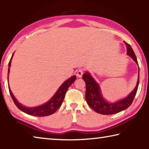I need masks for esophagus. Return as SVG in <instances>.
Segmentation results:
<instances>
[{
	"label": "esophagus",
	"instance_id": "34e87169",
	"mask_svg": "<svg viewBox=\"0 0 149 149\" xmlns=\"http://www.w3.org/2000/svg\"><path fill=\"white\" fill-rule=\"evenodd\" d=\"M83 73H84V69H80L77 70V76L79 78H81L82 77Z\"/></svg>",
	"mask_w": 149,
	"mask_h": 149
}]
</instances>
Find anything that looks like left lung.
Returning a JSON list of instances; mask_svg holds the SVG:
<instances>
[{
    "label": "left lung",
    "mask_w": 149,
    "mask_h": 149,
    "mask_svg": "<svg viewBox=\"0 0 149 149\" xmlns=\"http://www.w3.org/2000/svg\"><path fill=\"white\" fill-rule=\"evenodd\" d=\"M126 46L127 55L132 57L133 60L138 65L137 57L133 50L132 48L129 44L124 42ZM82 79L86 83V100L91 108L96 113L105 115L113 114L120 113L125 110L131 105L133 100L136 94L139 83V68L138 72V79L137 84L134 90L130 94L122 100H120L114 103H110L103 97L101 93V88L90 73L86 71L82 76Z\"/></svg>",
    "instance_id": "8db88e82"
}]
</instances>
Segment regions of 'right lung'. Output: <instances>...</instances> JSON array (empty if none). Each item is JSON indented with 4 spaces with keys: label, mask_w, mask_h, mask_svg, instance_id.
Instances as JSON below:
<instances>
[{
    "label": "right lung",
    "mask_w": 149,
    "mask_h": 149,
    "mask_svg": "<svg viewBox=\"0 0 149 149\" xmlns=\"http://www.w3.org/2000/svg\"><path fill=\"white\" fill-rule=\"evenodd\" d=\"M13 55H14V54H12V56L11 57V59H10V61L8 63L9 68L8 70V80L10 67V65H11V61ZM76 79V76L74 75V76L69 78V79L65 80V81L60 86L58 90H57V92L55 93V94L52 96V97L50 100L48 101H47L46 103L43 104V105H39L37 107H25L18 102V101L15 99L14 95H13L12 91L10 88V86H8L9 92L13 101H14L15 105L17 106V107L19 109V110L23 111V113L35 116H46L54 114L55 112L59 108V107L61 105V104L63 103V101L64 100L65 93H66L68 88H69L70 86L75 81Z\"/></svg>",
    "instance_id": "obj_1"
}]
</instances>
